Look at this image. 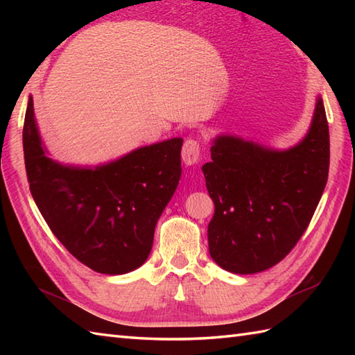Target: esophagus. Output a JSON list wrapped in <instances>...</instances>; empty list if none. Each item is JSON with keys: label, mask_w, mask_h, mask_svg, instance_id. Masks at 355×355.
Returning a JSON list of instances; mask_svg holds the SVG:
<instances>
[{"label": "esophagus", "mask_w": 355, "mask_h": 355, "mask_svg": "<svg viewBox=\"0 0 355 355\" xmlns=\"http://www.w3.org/2000/svg\"><path fill=\"white\" fill-rule=\"evenodd\" d=\"M200 155H201V148L200 143L193 139H187L183 145L182 149V158L186 166H192L195 163L200 162Z\"/></svg>", "instance_id": "34e87169"}]
</instances>
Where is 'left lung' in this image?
Listing matches in <instances>:
<instances>
[{"label": "left lung", "instance_id": "left-lung-1", "mask_svg": "<svg viewBox=\"0 0 355 355\" xmlns=\"http://www.w3.org/2000/svg\"><path fill=\"white\" fill-rule=\"evenodd\" d=\"M202 166L215 214L209 253L236 275L267 270L288 254L318 207L329 169V130L322 97L304 140L276 150L218 135Z\"/></svg>", "mask_w": 355, "mask_h": 355}]
</instances>
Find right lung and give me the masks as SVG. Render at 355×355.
I'll list each match as a JSON object with an SVG mask.
<instances>
[{"label":"right lung","mask_w":355,"mask_h":355,"mask_svg":"<svg viewBox=\"0 0 355 355\" xmlns=\"http://www.w3.org/2000/svg\"><path fill=\"white\" fill-rule=\"evenodd\" d=\"M30 192L61 244L97 273L125 275L148 259L155 224L182 177L183 139L143 146L92 168L45 154L30 97L24 130Z\"/></svg>","instance_id":"1"}]
</instances>
